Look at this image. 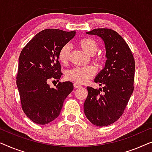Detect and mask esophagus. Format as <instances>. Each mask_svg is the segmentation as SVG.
<instances>
[{
    "label": "esophagus",
    "mask_w": 152,
    "mask_h": 152,
    "mask_svg": "<svg viewBox=\"0 0 152 152\" xmlns=\"http://www.w3.org/2000/svg\"><path fill=\"white\" fill-rule=\"evenodd\" d=\"M74 87H75V88H79V87H81V85L78 83H74Z\"/></svg>",
    "instance_id": "1"
}]
</instances>
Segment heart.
Instances as JSON below:
<instances>
[{"label":"heart","mask_w":152,"mask_h":152,"mask_svg":"<svg viewBox=\"0 0 152 152\" xmlns=\"http://www.w3.org/2000/svg\"><path fill=\"white\" fill-rule=\"evenodd\" d=\"M78 45L87 54L93 55L98 50L96 41L91 38H84L78 41ZM71 46L65 44L61 47L58 52V60L61 63L66 64L69 61ZM96 69L94 66L89 65L83 67H74L69 70L66 74L68 80L75 81L78 83H86L94 76Z\"/></svg>","instance_id":"obj_1"}]
</instances>
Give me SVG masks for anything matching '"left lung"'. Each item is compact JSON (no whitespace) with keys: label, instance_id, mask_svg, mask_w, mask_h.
Here are the masks:
<instances>
[{"label":"left lung","instance_id":"1","mask_svg":"<svg viewBox=\"0 0 152 152\" xmlns=\"http://www.w3.org/2000/svg\"><path fill=\"white\" fill-rule=\"evenodd\" d=\"M101 38L105 45V66L94 79L102 88L87 87L84 103L87 118L98 127L110 125L122 116L134 91L135 61L121 35L112 29L99 28L86 32Z\"/></svg>","mask_w":152,"mask_h":152}]
</instances>
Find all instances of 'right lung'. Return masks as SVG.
<instances>
[{
    "mask_svg": "<svg viewBox=\"0 0 152 152\" xmlns=\"http://www.w3.org/2000/svg\"><path fill=\"white\" fill-rule=\"evenodd\" d=\"M76 31L47 29L38 33L21 51L16 85L23 112L34 123L46 125L59 116L64 100L74 89L70 81L51 88L50 80L63 74L58 52L75 36Z\"/></svg>",
    "mask_w": 152,
    "mask_h": 152,
    "instance_id": "right-lung-1",
    "label": "right lung"
}]
</instances>
